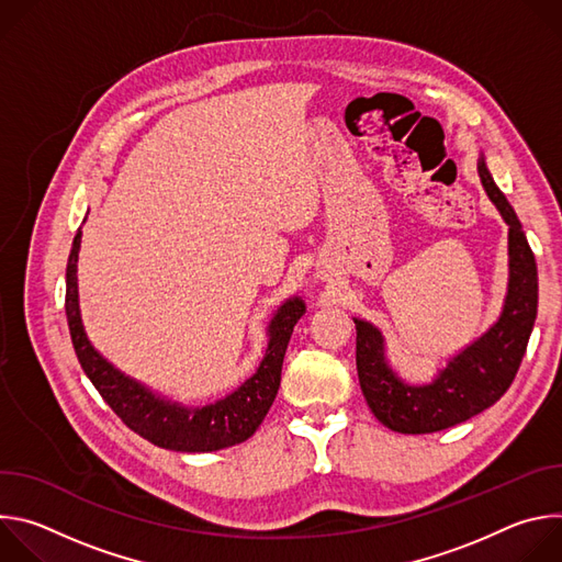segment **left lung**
Wrapping results in <instances>:
<instances>
[{"instance_id": "left-lung-1", "label": "left lung", "mask_w": 562, "mask_h": 562, "mask_svg": "<svg viewBox=\"0 0 562 562\" xmlns=\"http://www.w3.org/2000/svg\"><path fill=\"white\" fill-rule=\"evenodd\" d=\"M485 193L509 226V280L496 323L447 360L429 382H407L389 364L382 331L353 317L360 389L373 416L397 434H434L490 409L516 378L538 311V269L522 224L477 155Z\"/></svg>"}]
</instances>
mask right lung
<instances>
[{
    "instance_id": "obj_1",
    "label": "right lung",
    "mask_w": 562,
    "mask_h": 562,
    "mask_svg": "<svg viewBox=\"0 0 562 562\" xmlns=\"http://www.w3.org/2000/svg\"><path fill=\"white\" fill-rule=\"evenodd\" d=\"M79 247H82V228L75 233L66 267V319L70 340L85 373L122 423L144 440L182 453L217 451L249 440L278 395L286 345L295 323L306 313L304 300L293 295L278 306L267 327V351L251 378L215 403L187 407L122 373L93 347L85 331L82 311H79Z\"/></svg>"
}]
</instances>
